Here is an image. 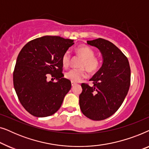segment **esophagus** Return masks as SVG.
Masks as SVG:
<instances>
[{"label": "esophagus", "instance_id": "34e87169", "mask_svg": "<svg viewBox=\"0 0 149 149\" xmlns=\"http://www.w3.org/2000/svg\"><path fill=\"white\" fill-rule=\"evenodd\" d=\"M71 85H72V86L73 87V86H74V85H76L77 83H74V82H72V83H71Z\"/></svg>", "mask_w": 149, "mask_h": 149}]
</instances>
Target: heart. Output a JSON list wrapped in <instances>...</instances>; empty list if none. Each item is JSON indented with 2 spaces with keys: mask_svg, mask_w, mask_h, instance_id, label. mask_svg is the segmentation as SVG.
Wrapping results in <instances>:
<instances>
[{
  "mask_svg": "<svg viewBox=\"0 0 149 149\" xmlns=\"http://www.w3.org/2000/svg\"><path fill=\"white\" fill-rule=\"evenodd\" d=\"M76 52L79 56L83 58L80 65V67H83V68L72 69L65 74L66 79L74 83L79 82L85 77H86L87 73L84 68H86L89 72H94L98 69L100 66V61L94 56V51L90 47L85 45H81L77 47ZM70 53L68 52H65L62 58L63 66L65 68L68 67L70 63Z\"/></svg>",
  "mask_w": 149,
  "mask_h": 149,
  "instance_id": "heart-1",
  "label": "heart"
}]
</instances>
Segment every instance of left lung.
<instances>
[{"label": "left lung", "instance_id": "1", "mask_svg": "<svg viewBox=\"0 0 149 149\" xmlns=\"http://www.w3.org/2000/svg\"><path fill=\"white\" fill-rule=\"evenodd\" d=\"M87 43L100 50L102 64L89 79L93 86L81 84L79 105L87 118L100 121L113 115L125 100L130 85V67L125 55L109 40L99 38Z\"/></svg>", "mask_w": 149, "mask_h": 149}]
</instances>
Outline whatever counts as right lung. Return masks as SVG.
<instances>
[{
  "instance_id": "add662e5",
  "label": "right lung",
  "mask_w": 149,
  "mask_h": 149,
  "mask_svg": "<svg viewBox=\"0 0 149 149\" xmlns=\"http://www.w3.org/2000/svg\"><path fill=\"white\" fill-rule=\"evenodd\" d=\"M74 40L44 36L28 42L18 55L13 72V85L19 100L28 113L37 117L54 115L71 88L64 78L62 58ZM57 82L47 81V74Z\"/></svg>"
}]
</instances>
